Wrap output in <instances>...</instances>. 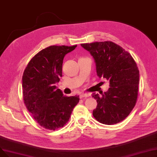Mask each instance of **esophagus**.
<instances>
[{
    "label": "esophagus",
    "mask_w": 157,
    "mask_h": 157,
    "mask_svg": "<svg viewBox=\"0 0 157 157\" xmlns=\"http://www.w3.org/2000/svg\"><path fill=\"white\" fill-rule=\"evenodd\" d=\"M89 94L87 93H82L79 95V98H86V97H89Z\"/></svg>",
    "instance_id": "34e87169"
}]
</instances>
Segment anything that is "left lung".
Masks as SVG:
<instances>
[{
    "instance_id": "8db88e82",
    "label": "left lung",
    "mask_w": 157,
    "mask_h": 157,
    "mask_svg": "<svg viewBox=\"0 0 157 157\" xmlns=\"http://www.w3.org/2000/svg\"><path fill=\"white\" fill-rule=\"evenodd\" d=\"M94 57L99 78L109 80L110 88L100 96L92 94L97 101L93 116L97 121L113 125L128 117L137 100L139 71L131 55L111 41L81 44Z\"/></svg>"
}]
</instances>
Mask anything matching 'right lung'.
<instances>
[{
	"label": "right lung",
	"instance_id": "1",
	"mask_svg": "<svg viewBox=\"0 0 157 157\" xmlns=\"http://www.w3.org/2000/svg\"><path fill=\"white\" fill-rule=\"evenodd\" d=\"M76 46L53 45L43 49L32 58L23 73L24 103L35 120L46 129L54 131L65 125L79 101V96H63L56 86L62 77L64 57Z\"/></svg>",
	"mask_w": 157,
	"mask_h": 157
}]
</instances>
